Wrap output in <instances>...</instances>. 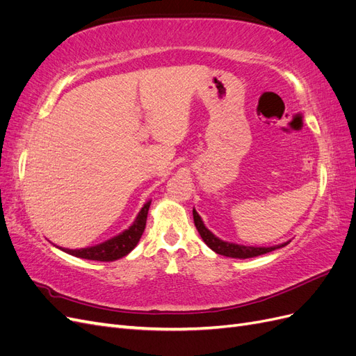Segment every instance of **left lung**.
<instances>
[{
  "label": "left lung",
  "instance_id": "1",
  "mask_svg": "<svg viewBox=\"0 0 356 356\" xmlns=\"http://www.w3.org/2000/svg\"><path fill=\"white\" fill-rule=\"evenodd\" d=\"M193 218H195V225L199 232V234L202 236L203 242L207 243L212 251H215L220 255L224 257H232V258H251V257H257L261 254H267L275 251L276 248H282L288 243H284L281 246H270V248H254V246H243V245H234V243H229V242H222L221 239L215 238V236L204 227L202 218L199 217V213L193 209Z\"/></svg>",
  "mask_w": 356,
  "mask_h": 356
}]
</instances>
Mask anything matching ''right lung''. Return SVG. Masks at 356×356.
Masks as SVG:
<instances>
[{
  "label": "right lung",
  "instance_id": "add662e5",
  "mask_svg": "<svg viewBox=\"0 0 356 356\" xmlns=\"http://www.w3.org/2000/svg\"><path fill=\"white\" fill-rule=\"evenodd\" d=\"M149 204H152V202H147L144 204V208L141 209V212L138 213V217L131 227L124 230L122 234L115 236V238L90 248H81V250H67V248H60V250L74 257L84 258V260H95V261L118 260V258H122L131 252L139 242V239H141L145 229Z\"/></svg>",
  "mask_w": 356,
  "mask_h": 356
}]
</instances>
